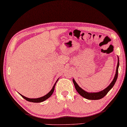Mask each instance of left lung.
<instances>
[{"mask_svg":"<svg viewBox=\"0 0 127 127\" xmlns=\"http://www.w3.org/2000/svg\"><path fill=\"white\" fill-rule=\"evenodd\" d=\"M120 65V62H119V58L118 56V63L117 65V68H116V74L113 78V81L111 83L110 85L105 89H103L101 91L96 93H89L85 91L84 90L82 89L80 87L78 84L76 82L74 81V79H73V82L75 88H76L77 92H78L79 94L81 95L82 97H83L85 99L88 100H99L102 99V97H104L107 94V93L110 91V90L112 88L113 85H115V83L117 81V79L118 78V67Z\"/></svg>","mask_w":127,"mask_h":127,"instance_id":"obj_1","label":"left lung"}]
</instances>
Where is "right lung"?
<instances>
[{
    "label": "right lung",
    "mask_w": 127,
    "mask_h": 127,
    "mask_svg": "<svg viewBox=\"0 0 127 127\" xmlns=\"http://www.w3.org/2000/svg\"><path fill=\"white\" fill-rule=\"evenodd\" d=\"M58 80H59V79L57 80L56 82H55V83L54 84L53 88L51 89L50 91L47 94H46L45 95H44V96H43L42 97H39V98H34V99H30V98H28V97H25L24 96H23L22 95L20 94V93H19V94L23 98H24L25 100H26L27 101H28L32 102H43V101H45L46 99H48V98L50 97L51 96V95L53 94V93L54 91V89H55V86L56 85V82L58 81Z\"/></svg>",
    "instance_id": "add662e5"
}]
</instances>
